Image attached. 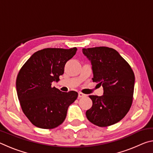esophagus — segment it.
<instances>
[{
  "instance_id": "1",
  "label": "esophagus",
  "mask_w": 153,
  "mask_h": 153,
  "mask_svg": "<svg viewBox=\"0 0 153 153\" xmlns=\"http://www.w3.org/2000/svg\"><path fill=\"white\" fill-rule=\"evenodd\" d=\"M85 95L84 94H83V93H82V92H79L78 93V98H82V97H85Z\"/></svg>"
}]
</instances>
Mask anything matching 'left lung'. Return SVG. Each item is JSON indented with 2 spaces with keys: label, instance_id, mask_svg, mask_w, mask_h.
Wrapping results in <instances>:
<instances>
[{
  "label": "left lung",
  "instance_id": "obj_1",
  "mask_svg": "<svg viewBox=\"0 0 153 153\" xmlns=\"http://www.w3.org/2000/svg\"><path fill=\"white\" fill-rule=\"evenodd\" d=\"M90 61L93 82L103 87L101 97L91 95L92 106L86 115L99 127L117 123L125 117L132 103L135 76L131 67L115 49L100 47L83 48Z\"/></svg>",
  "mask_w": 153,
  "mask_h": 153
}]
</instances>
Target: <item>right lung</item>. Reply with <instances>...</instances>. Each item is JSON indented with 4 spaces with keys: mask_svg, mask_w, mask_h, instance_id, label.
<instances>
[{
    "mask_svg": "<svg viewBox=\"0 0 153 153\" xmlns=\"http://www.w3.org/2000/svg\"><path fill=\"white\" fill-rule=\"evenodd\" d=\"M77 48H45L33 53L20 69L16 79L18 99L25 116L38 128L53 129L63 122L77 92H63L52 87L64 73L65 65Z\"/></svg>",
    "mask_w": 153,
    "mask_h": 153,
    "instance_id": "1",
    "label": "right lung"
}]
</instances>
